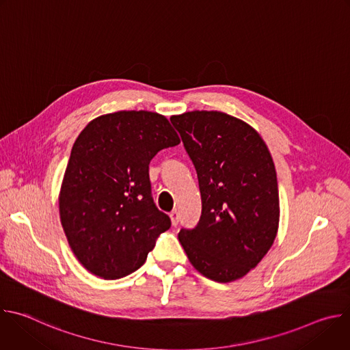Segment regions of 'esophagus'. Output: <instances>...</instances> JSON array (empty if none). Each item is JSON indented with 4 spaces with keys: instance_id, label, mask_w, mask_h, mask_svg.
I'll list each match as a JSON object with an SVG mask.
<instances>
[{
    "instance_id": "obj_1",
    "label": "esophagus",
    "mask_w": 350,
    "mask_h": 350,
    "mask_svg": "<svg viewBox=\"0 0 350 350\" xmlns=\"http://www.w3.org/2000/svg\"><path fill=\"white\" fill-rule=\"evenodd\" d=\"M170 219H172V224L176 227L178 224V213H177V211H173L170 213Z\"/></svg>"
}]
</instances>
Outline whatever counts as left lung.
I'll list each match as a JSON object with an SVG mask.
<instances>
[{
  "mask_svg": "<svg viewBox=\"0 0 350 350\" xmlns=\"http://www.w3.org/2000/svg\"><path fill=\"white\" fill-rule=\"evenodd\" d=\"M196 170L202 213L178 241L205 277H243L271 247L280 220L274 162L262 137L245 122L216 111L170 118Z\"/></svg>",
  "mask_w": 350,
  "mask_h": 350,
  "instance_id": "1",
  "label": "left lung"
}]
</instances>
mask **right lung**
Returning a JSON list of instances; mask_svg holds the SVG:
<instances>
[{"instance_id": "right-lung-1", "label": "right lung", "mask_w": 350, "mask_h": 350, "mask_svg": "<svg viewBox=\"0 0 350 350\" xmlns=\"http://www.w3.org/2000/svg\"><path fill=\"white\" fill-rule=\"evenodd\" d=\"M180 144L169 120L122 111L94 119L73 144L59 213L75 256L92 274L116 280L139 269L170 228L152 198L149 163Z\"/></svg>"}]
</instances>
